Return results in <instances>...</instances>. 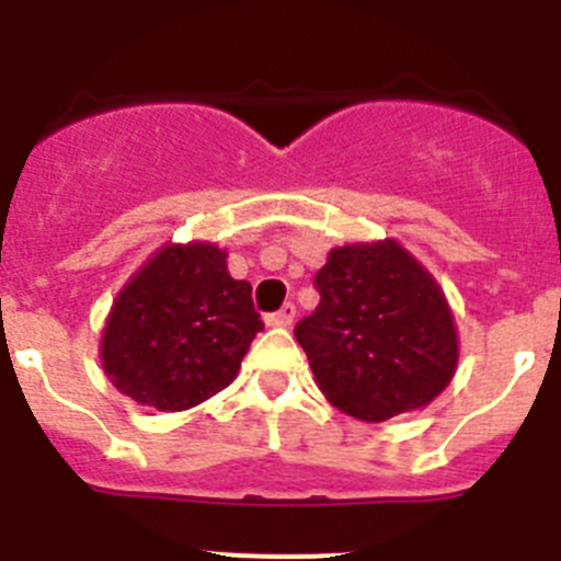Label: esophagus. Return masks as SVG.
I'll return each mask as SVG.
<instances>
[{"mask_svg":"<svg viewBox=\"0 0 561 561\" xmlns=\"http://www.w3.org/2000/svg\"><path fill=\"white\" fill-rule=\"evenodd\" d=\"M291 320H295V306L286 304L284 309L275 311V314H266V325H272V329H289Z\"/></svg>","mask_w":561,"mask_h":561,"instance_id":"esophagus-1","label":"esophagus"}]
</instances>
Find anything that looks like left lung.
I'll return each instance as SVG.
<instances>
[{"label": "left lung", "mask_w": 561, "mask_h": 561, "mask_svg": "<svg viewBox=\"0 0 561 561\" xmlns=\"http://www.w3.org/2000/svg\"><path fill=\"white\" fill-rule=\"evenodd\" d=\"M314 284L320 306L295 336L336 410L376 424L444 393L458 370V325L408 247L396 238L334 247Z\"/></svg>", "instance_id": "8db88e82"}]
</instances>
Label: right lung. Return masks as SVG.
Masks as SVG:
<instances>
[{
    "mask_svg": "<svg viewBox=\"0 0 561 561\" xmlns=\"http://www.w3.org/2000/svg\"><path fill=\"white\" fill-rule=\"evenodd\" d=\"M261 329L252 286L227 272V250L168 241L112 300L101 334L103 374L142 408L180 413L236 379Z\"/></svg>",
    "mask_w": 561,
    "mask_h": 561,
    "instance_id": "right-lung-1",
    "label": "right lung"
}]
</instances>
